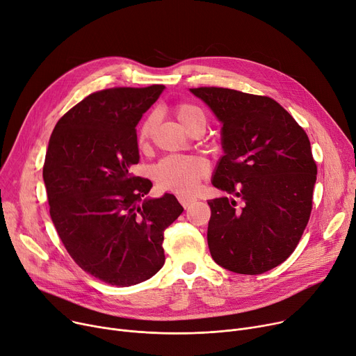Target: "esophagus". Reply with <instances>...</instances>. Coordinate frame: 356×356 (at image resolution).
I'll list each match as a JSON object with an SVG mask.
<instances>
[{
  "instance_id": "obj_1",
  "label": "esophagus",
  "mask_w": 356,
  "mask_h": 356,
  "mask_svg": "<svg viewBox=\"0 0 356 356\" xmlns=\"http://www.w3.org/2000/svg\"><path fill=\"white\" fill-rule=\"evenodd\" d=\"M178 201L181 202V205L184 208H188L193 202H194V198H190V197H178Z\"/></svg>"
}]
</instances>
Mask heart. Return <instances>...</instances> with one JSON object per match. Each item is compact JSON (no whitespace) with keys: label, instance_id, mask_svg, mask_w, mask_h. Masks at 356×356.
<instances>
[{"label":"heart","instance_id":"heart-1","mask_svg":"<svg viewBox=\"0 0 356 356\" xmlns=\"http://www.w3.org/2000/svg\"><path fill=\"white\" fill-rule=\"evenodd\" d=\"M174 111L178 120L188 132H191L198 124L205 127V115L195 104L182 102L177 104ZM156 112L146 115L140 122L136 134V140L140 148L148 145L156 127ZM151 172L152 178L162 190L186 195L193 194L197 190L201 179H204L210 172V166L201 156L168 155L155 163Z\"/></svg>","mask_w":356,"mask_h":356}]
</instances>
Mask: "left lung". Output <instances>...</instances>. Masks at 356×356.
<instances>
[{
	"label": "left lung",
	"mask_w": 356,
	"mask_h": 356,
	"mask_svg": "<svg viewBox=\"0 0 356 356\" xmlns=\"http://www.w3.org/2000/svg\"><path fill=\"white\" fill-rule=\"evenodd\" d=\"M222 123L213 185L241 200L208 201V247L217 264L261 275L298 247L312 213L316 162L299 123L267 96L224 88L190 89Z\"/></svg>",
	"instance_id": "8db88e82"
}]
</instances>
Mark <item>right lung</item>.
<instances>
[{
	"mask_svg": "<svg viewBox=\"0 0 356 356\" xmlns=\"http://www.w3.org/2000/svg\"><path fill=\"white\" fill-rule=\"evenodd\" d=\"M163 85L112 88L79 102L50 136L43 178L60 240L80 268L118 287L151 279L165 263L163 232L184 211L172 194L146 198L136 124Z\"/></svg>",
	"mask_w": 356,
	"mask_h": 356,
	"instance_id": "add662e5",
	"label": "right lung"
}]
</instances>
